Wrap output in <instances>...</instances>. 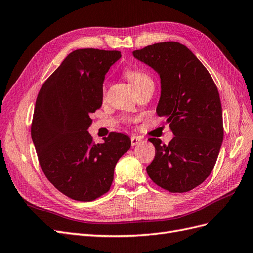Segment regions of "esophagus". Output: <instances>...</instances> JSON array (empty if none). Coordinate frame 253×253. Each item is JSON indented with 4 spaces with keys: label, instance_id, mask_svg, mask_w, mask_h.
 Segmentation results:
<instances>
[{
    "label": "esophagus",
    "instance_id": "34e87169",
    "mask_svg": "<svg viewBox=\"0 0 253 253\" xmlns=\"http://www.w3.org/2000/svg\"><path fill=\"white\" fill-rule=\"evenodd\" d=\"M131 142H132V145H138L141 142V139L139 138V137L132 136L131 137Z\"/></svg>",
    "mask_w": 253,
    "mask_h": 253
}]
</instances>
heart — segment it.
Listing matches in <instances>:
<instances>
[{"label": "heart", "instance_id": "heart-1", "mask_svg": "<svg viewBox=\"0 0 253 253\" xmlns=\"http://www.w3.org/2000/svg\"><path fill=\"white\" fill-rule=\"evenodd\" d=\"M126 77L128 79V81L132 83V85L137 88L143 84H147V83H153L152 79L150 76L140 70H135V68H128L125 72Z\"/></svg>", "mask_w": 253, "mask_h": 253}]
</instances>
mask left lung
Returning <instances> with one entry per match:
<instances>
[{
  "mask_svg": "<svg viewBox=\"0 0 253 253\" xmlns=\"http://www.w3.org/2000/svg\"><path fill=\"white\" fill-rule=\"evenodd\" d=\"M160 78L156 109L174 134L166 145L150 138L155 157L147 173L157 186L182 193L200 186L212 172L224 138L217 87L203 63L178 42L156 43L134 50Z\"/></svg>",
  "mask_w": 253,
  "mask_h": 253,
  "instance_id": "1",
  "label": "left lung"
}]
</instances>
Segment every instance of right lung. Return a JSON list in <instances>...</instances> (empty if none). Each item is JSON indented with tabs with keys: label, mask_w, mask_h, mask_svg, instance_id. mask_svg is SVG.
Returning a JSON list of instances; mask_svg holds the SVG:
<instances>
[{
	"label": "right lung",
	"mask_w": 253,
	"mask_h": 253,
	"mask_svg": "<svg viewBox=\"0 0 253 253\" xmlns=\"http://www.w3.org/2000/svg\"><path fill=\"white\" fill-rule=\"evenodd\" d=\"M121 57L117 50L71 52L44 82L37 97L32 138L47 179L75 201L90 202L108 192L129 137L111 133L96 144L87 132L89 115L100 109L103 81Z\"/></svg>",
	"instance_id": "1"
}]
</instances>
